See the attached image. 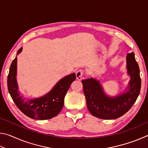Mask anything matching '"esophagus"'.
Returning a JSON list of instances; mask_svg holds the SVG:
<instances>
[{"mask_svg": "<svg viewBox=\"0 0 148 148\" xmlns=\"http://www.w3.org/2000/svg\"><path fill=\"white\" fill-rule=\"evenodd\" d=\"M84 74V71L83 70H79L76 72V79L78 80H82V76Z\"/></svg>", "mask_w": 148, "mask_h": 148, "instance_id": "1", "label": "esophagus"}]
</instances>
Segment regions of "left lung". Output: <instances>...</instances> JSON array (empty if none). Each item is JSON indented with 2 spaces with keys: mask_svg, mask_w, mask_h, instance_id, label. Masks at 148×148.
<instances>
[{
  "mask_svg": "<svg viewBox=\"0 0 148 148\" xmlns=\"http://www.w3.org/2000/svg\"><path fill=\"white\" fill-rule=\"evenodd\" d=\"M126 69L130 76L123 92L111 97L105 92L99 80L94 77L82 80L87 106L92 116L102 119H115L127 113L136 102L141 87L138 64L134 53L127 54Z\"/></svg>",
  "mask_w": 148,
  "mask_h": 148,
  "instance_id": "obj_1",
  "label": "left lung"
}]
</instances>
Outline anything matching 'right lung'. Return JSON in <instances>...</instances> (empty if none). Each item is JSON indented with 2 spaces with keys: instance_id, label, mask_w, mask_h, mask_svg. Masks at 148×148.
<instances>
[{
  "instance_id": "add662e5",
  "label": "right lung",
  "mask_w": 148,
  "mask_h": 148,
  "mask_svg": "<svg viewBox=\"0 0 148 148\" xmlns=\"http://www.w3.org/2000/svg\"><path fill=\"white\" fill-rule=\"evenodd\" d=\"M21 47L17 56L22 51ZM17 56L10 67L8 76L9 93L17 108L30 118L38 120L51 119L57 116L64 105V97L71 84L76 79V74L72 73L58 81L46 94L37 98H24L19 91L17 82Z\"/></svg>"
}]
</instances>
